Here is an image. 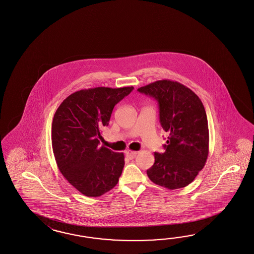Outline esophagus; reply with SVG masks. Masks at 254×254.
I'll return each instance as SVG.
<instances>
[{"mask_svg":"<svg viewBox=\"0 0 254 254\" xmlns=\"http://www.w3.org/2000/svg\"><path fill=\"white\" fill-rule=\"evenodd\" d=\"M136 155H137V152L136 151H126V156H127V158L128 159H130V160H132V159H134L135 157H136Z\"/></svg>","mask_w":254,"mask_h":254,"instance_id":"esophagus-1","label":"esophagus"}]
</instances>
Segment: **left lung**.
<instances>
[{
	"mask_svg": "<svg viewBox=\"0 0 254 254\" xmlns=\"http://www.w3.org/2000/svg\"><path fill=\"white\" fill-rule=\"evenodd\" d=\"M137 91L158 101L161 127L170 132L163 145L165 152H155L147 176L172 190L189 186L209 154V127L202 102L192 90L174 80H157Z\"/></svg>",
	"mask_w": 254,
	"mask_h": 254,
	"instance_id": "left-lung-1",
	"label": "left lung"
}]
</instances>
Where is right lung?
<instances>
[{"label":"right lung","mask_w":254,"mask_h":254,"mask_svg":"<svg viewBox=\"0 0 254 254\" xmlns=\"http://www.w3.org/2000/svg\"><path fill=\"white\" fill-rule=\"evenodd\" d=\"M132 90V86L80 90L68 95L55 113L52 145L58 169L84 196H101L122 175L124 153L99 144L115 105Z\"/></svg>","instance_id":"add662e5"}]
</instances>
